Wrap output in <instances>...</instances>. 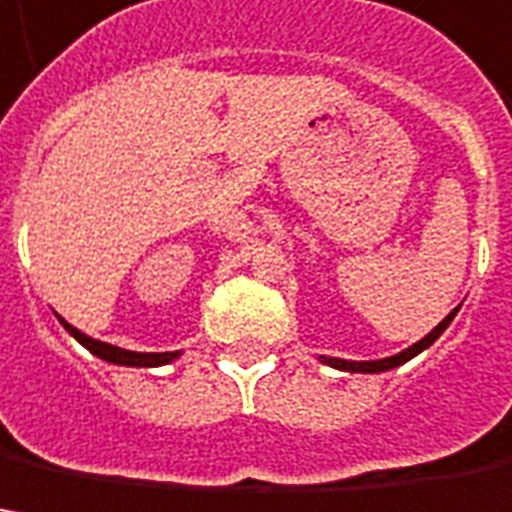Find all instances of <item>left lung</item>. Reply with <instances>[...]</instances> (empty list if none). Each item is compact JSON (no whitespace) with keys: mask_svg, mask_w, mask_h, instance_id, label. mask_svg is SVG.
Returning a JSON list of instances; mask_svg holds the SVG:
<instances>
[{"mask_svg":"<svg viewBox=\"0 0 512 512\" xmlns=\"http://www.w3.org/2000/svg\"><path fill=\"white\" fill-rule=\"evenodd\" d=\"M456 312H459V307L448 312V315H445L440 324L431 329L425 338H420L417 344H411L408 349H403V352H397V355H389V358H380V360H344V358H327V355H321V363H327V366H332V369H341V372H360V375H377V372L397 369V366H403V363H408L411 358H417L420 352H425L428 346L434 344L442 332L451 327V321H454Z\"/></svg>","mask_w":512,"mask_h":512,"instance_id":"1","label":"left lung"}]
</instances>
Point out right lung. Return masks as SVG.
Listing matches in <instances>:
<instances>
[{
	"label": "right lung",
	"instance_id": "add662e5",
	"mask_svg": "<svg viewBox=\"0 0 512 512\" xmlns=\"http://www.w3.org/2000/svg\"><path fill=\"white\" fill-rule=\"evenodd\" d=\"M61 321V327L70 332L72 338L78 341V344L89 349L95 358L106 360V363H115V366H146V369H152V366H166L171 360H177L183 355V349H177V352H132V349H120L115 344H106V341H98V338H89L87 332H81L78 327H72L67 324L64 318H58Z\"/></svg>",
	"mask_w": 512,
	"mask_h": 512
}]
</instances>
